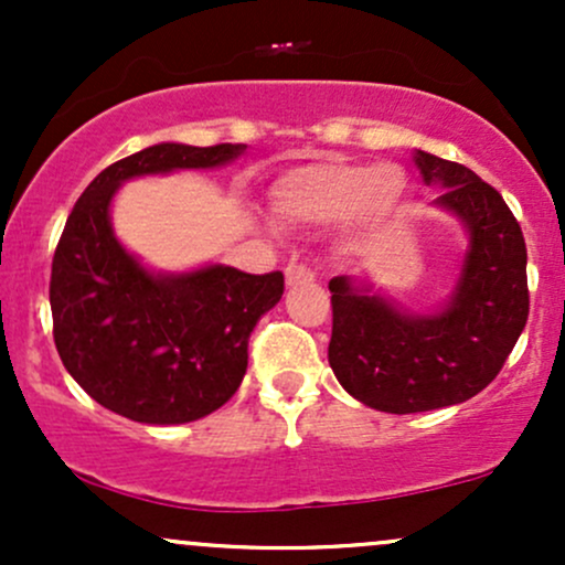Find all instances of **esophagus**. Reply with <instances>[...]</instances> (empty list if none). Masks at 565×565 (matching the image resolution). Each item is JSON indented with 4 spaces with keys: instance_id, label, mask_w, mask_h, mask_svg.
<instances>
[{
    "instance_id": "34e87169",
    "label": "esophagus",
    "mask_w": 565,
    "mask_h": 565,
    "mask_svg": "<svg viewBox=\"0 0 565 565\" xmlns=\"http://www.w3.org/2000/svg\"><path fill=\"white\" fill-rule=\"evenodd\" d=\"M284 278H287V287H297V284H310L316 281L313 270L308 268V265H297L291 263L287 270H284Z\"/></svg>"
}]
</instances>
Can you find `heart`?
<instances>
[{"mask_svg": "<svg viewBox=\"0 0 565 565\" xmlns=\"http://www.w3.org/2000/svg\"><path fill=\"white\" fill-rule=\"evenodd\" d=\"M408 199L398 164L319 159L291 167L270 185V215L281 228H313L340 220L337 249L361 255L393 228Z\"/></svg>", "mask_w": 565, "mask_h": 565, "instance_id": "b5f03b06", "label": "heart"}]
</instances>
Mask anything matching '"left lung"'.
Wrapping results in <instances>:
<instances>
[{
  "mask_svg": "<svg viewBox=\"0 0 565 565\" xmlns=\"http://www.w3.org/2000/svg\"><path fill=\"white\" fill-rule=\"evenodd\" d=\"M438 188L436 206L468 233L449 300L414 313L374 291L369 276H337L329 366L355 401L387 414L462 404L508 361L529 319L526 242L504 199L457 161L414 151Z\"/></svg>",
  "mask_w": 565,
  "mask_h": 565,
  "instance_id": "obj_1",
  "label": "left lung"
}]
</instances>
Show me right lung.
Here are the masks:
<instances>
[{
	"label": "right lung",
	"mask_w": 565,
	"mask_h": 565,
	"mask_svg": "<svg viewBox=\"0 0 565 565\" xmlns=\"http://www.w3.org/2000/svg\"><path fill=\"white\" fill-rule=\"evenodd\" d=\"M244 142L199 148L159 142L106 167L84 188L57 242L50 278L55 348L100 406L146 425L206 417L242 385L260 316L284 295V276L210 263L183 274L146 268L111 225L127 180L215 170Z\"/></svg>",
	"instance_id": "1"
}]
</instances>
